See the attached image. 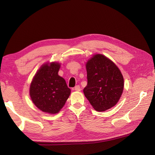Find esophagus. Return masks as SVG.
<instances>
[{"label":"esophagus","instance_id":"34e87169","mask_svg":"<svg viewBox=\"0 0 155 155\" xmlns=\"http://www.w3.org/2000/svg\"><path fill=\"white\" fill-rule=\"evenodd\" d=\"M74 90H76V91H80V90H81V87H80L79 85H76V86L74 88Z\"/></svg>","mask_w":155,"mask_h":155}]
</instances>
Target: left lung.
Masks as SVG:
<instances>
[{
  "label": "left lung",
  "mask_w": 155,
  "mask_h": 155,
  "mask_svg": "<svg viewBox=\"0 0 155 155\" xmlns=\"http://www.w3.org/2000/svg\"><path fill=\"white\" fill-rule=\"evenodd\" d=\"M85 97L98 111H106L118 102L124 89V78L115 64L102 54H95L86 65Z\"/></svg>",
  "instance_id": "left-lung-1"
}]
</instances>
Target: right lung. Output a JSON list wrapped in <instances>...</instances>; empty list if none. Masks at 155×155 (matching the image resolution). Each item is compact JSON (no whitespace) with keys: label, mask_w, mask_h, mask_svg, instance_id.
<instances>
[{"label":"right lung","mask_w":155,"mask_h":155,"mask_svg":"<svg viewBox=\"0 0 155 155\" xmlns=\"http://www.w3.org/2000/svg\"><path fill=\"white\" fill-rule=\"evenodd\" d=\"M60 65L52 62L42 65L30 86L31 100L44 112L54 114L60 111L71 94L65 80L58 75Z\"/></svg>","instance_id":"add662e5"}]
</instances>
